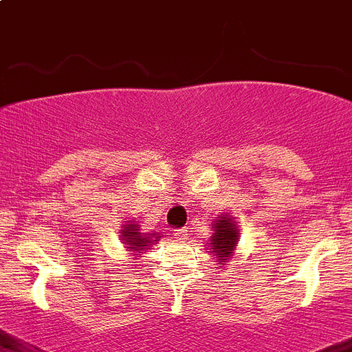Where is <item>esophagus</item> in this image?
<instances>
[{"label":"esophagus","instance_id":"esophagus-1","mask_svg":"<svg viewBox=\"0 0 352 352\" xmlns=\"http://www.w3.org/2000/svg\"><path fill=\"white\" fill-rule=\"evenodd\" d=\"M177 234H179L181 237H184V235H188V230L186 229H181L179 232H177Z\"/></svg>","mask_w":352,"mask_h":352}]
</instances>
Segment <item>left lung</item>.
I'll return each mask as SVG.
<instances>
[{
	"mask_svg": "<svg viewBox=\"0 0 352 352\" xmlns=\"http://www.w3.org/2000/svg\"><path fill=\"white\" fill-rule=\"evenodd\" d=\"M210 244L213 245V252L220 257L222 264H226V261L232 256L234 244H237V230L230 217H223L215 222V232Z\"/></svg>",
	"mask_w": 352,
	"mask_h": 352,
	"instance_id": "left-lung-1",
	"label": "left lung"
}]
</instances>
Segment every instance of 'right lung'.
I'll use <instances>...</instances> for the list:
<instances>
[{
    "label": "right lung",
    "instance_id": "right-lung-1",
    "mask_svg": "<svg viewBox=\"0 0 352 352\" xmlns=\"http://www.w3.org/2000/svg\"><path fill=\"white\" fill-rule=\"evenodd\" d=\"M123 241L130 245L132 251H147V248H151V235L142 234L139 232V227L135 223H130V226L123 227Z\"/></svg>",
    "mask_w": 352,
    "mask_h": 352
}]
</instances>
